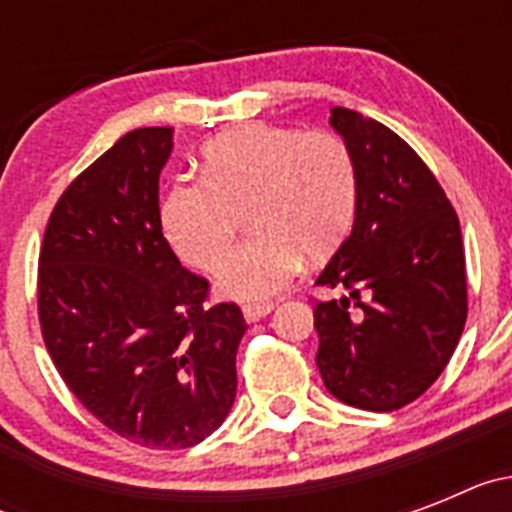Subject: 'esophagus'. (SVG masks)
Here are the masks:
<instances>
[{
    "label": "esophagus",
    "instance_id": "obj_1",
    "mask_svg": "<svg viewBox=\"0 0 512 512\" xmlns=\"http://www.w3.org/2000/svg\"><path fill=\"white\" fill-rule=\"evenodd\" d=\"M274 307H277L274 302H248V305H243V318H246L248 323H256V320L266 318Z\"/></svg>",
    "mask_w": 512,
    "mask_h": 512
}]
</instances>
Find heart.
<instances>
[{
    "label": "heart",
    "mask_w": 512,
    "mask_h": 512,
    "mask_svg": "<svg viewBox=\"0 0 512 512\" xmlns=\"http://www.w3.org/2000/svg\"><path fill=\"white\" fill-rule=\"evenodd\" d=\"M202 182L179 179L161 202V223L189 266L212 271L237 240L241 214L257 238L217 274V287L241 300L282 289L302 256L325 261L356 223L354 158L330 130L251 122L205 143Z\"/></svg>",
    "instance_id": "1"
}]
</instances>
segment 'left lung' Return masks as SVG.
Masks as SVG:
<instances>
[{
    "mask_svg": "<svg viewBox=\"0 0 512 512\" xmlns=\"http://www.w3.org/2000/svg\"><path fill=\"white\" fill-rule=\"evenodd\" d=\"M330 125L354 158L356 223L318 277L343 292L315 302V364L333 397L392 413L446 369L467 323V264L456 210L387 125L346 107Z\"/></svg>",
    "mask_w": 512,
    "mask_h": 512,
    "instance_id": "left-lung-1",
    "label": "left lung"
}]
</instances>
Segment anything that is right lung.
<instances>
[{"instance_id": "right-lung-1", "label": "right lung", "mask_w": 512, "mask_h": 512, "mask_svg": "<svg viewBox=\"0 0 512 512\" xmlns=\"http://www.w3.org/2000/svg\"><path fill=\"white\" fill-rule=\"evenodd\" d=\"M171 128H138L58 197L38 259V318L58 374L112 433L189 449L235 400L241 307L210 302L161 230Z\"/></svg>"}]
</instances>
